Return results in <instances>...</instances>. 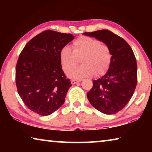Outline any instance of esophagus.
<instances>
[{
	"label": "esophagus",
	"mask_w": 152,
	"mask_h": 152,
	"mask_svg": "<svg viewBox=\"0 0 152 152\" xmlns=\"http://www.w3.org/2000/svg\"><path fill=\"white\" fill-rule=\"evenodd\" d=\"M80 82V80H72L71 83H72V84H74L78 83V82Z\"/></svg>",
	"instance_id": "1"
}]
</instances>
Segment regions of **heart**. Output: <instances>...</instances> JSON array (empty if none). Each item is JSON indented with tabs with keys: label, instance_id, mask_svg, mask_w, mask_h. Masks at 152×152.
<instances>
[{
	"label": "heart",
	"instance_id": "obj_1",
	"mask_svg": "<svg viewBox=\"0 0 152 152\" xmlns=\"http://www.w3.org/2000/svg\"><path fill=\"white\" fill-rule=\"evenodd\" d=\"M81 58V66L71 68ZM60 60L63 70L74 79H81L93 75L101 76L109 70L112 53L109 46L99 39L81 36L72 43V50L64 47L60 51Z\"/></svg>",
	"mask_w": 152,
	"mask_h": 152
}]
</instances>
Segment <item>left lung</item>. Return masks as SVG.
I'll use <instances>...</instances> for the list:
<instances>
[{"mask_svg":"<svg viewBox=\"0 0 152 152\" xmlns=\"http://www.w3.org/2000/svg\"><path fill=\"white\" fill-rule=\"evenodd\" d=\"M109 46L112 60L107 72L93 80L87 98L95 109L106 115L122 110L132 99L137 83V67L132 48L119 35L108 29L84 33Z\"/></svg>","mask_w":152,"mask_h":152,"instance_id":"8db88e82","label":"left lung"}]
</instances>
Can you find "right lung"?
Returning <instances> with one entry per match:
<instances>
[{"mask_svg": "<svg viewBox=\"0 0 152 152\" xmlns=\"http://www.w3.org/2000/svg\"><path fill=\"white\" fill-rule=\"evenodd\" d=\"M70 33L46 30L20 52L16 65L17 92L28 109L42 116L58 110L72 86L61 68L60 51L72 41Z\"/></svg>", "mask_w": 152, "mask_h": 152, "instance_id": "1", "label": "right lung"}]
</instances>
